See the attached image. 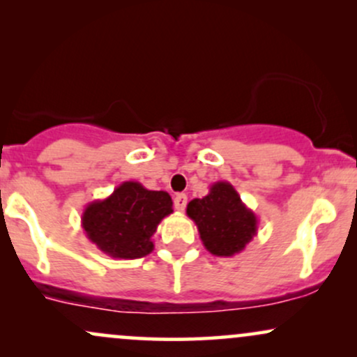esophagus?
Here are the masks:
<instances>
[{"mask_svg": "<svg viewBox=\"0 0 357 357\" xmlns=\"http://www.w3.org/2000/svg\"><path fill=\"white\" fill-rule=\"evenodd\" d=\"M186 203H188V196L183 195V192H179V195L174 196V208L178 211H184V208H186Z\"/></svg>", "mask_w": 357, "mask_h": 357, "instance_id": "obj_1", "label": "esophagus"}]
</instances>
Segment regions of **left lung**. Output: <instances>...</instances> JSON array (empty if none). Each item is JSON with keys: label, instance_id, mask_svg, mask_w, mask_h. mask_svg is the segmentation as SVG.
I'll use <instances>...</instances> for the list:
<instances>
[{"label": "left lung", "instance_id": "obj_1", "mask_svg": "<svg viewBox=\"0 0 357 357\" xmlns=\"http://www.w3.org/2000/svg\"><path fill=\"white\" fill-rule=\"evenodd\" d=\"M186 213L211 255H236L257 235V215L241 202L238 191L228 181L213 183L204 198L188 203Z\"/></svg>", "mask_w": 357, "mask_h": 357}]
</instances>
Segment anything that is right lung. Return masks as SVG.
Here are the masks:
<instances>
[{"label":"right lung","instance_id":"add662e5","mask_svg":"<svg viewBox=\"0 0 357 357\" xmlns=\"http://www.w3.org/2000/svg\"><path fill=\"white\" fill-rule=\"evenodd\" d=\"M171 213L173 199L166 191L124 181L105 199H96L85 206L82 228L105 255L134 260L153 252V235Z\"/></svg>","mask_w":357,"mask_h":357}]
</instances>
